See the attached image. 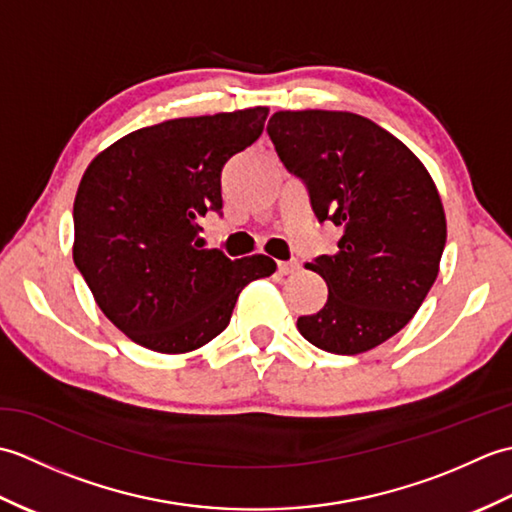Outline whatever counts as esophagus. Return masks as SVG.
<instances>
[{
  "label": "esophagus",
  "mask_w": 512,
  "mask_h": 512,
  "mask_svg": "<svg viewBox=\"0 0 512 512\" xmlns=\"http://www.w3.org/2000/svg\"><path fill=\"white\" fill-rule=\"evenodd\" d=\"M299 262L297 259H290V262H279V273L281 275H295L299 273Z\"/></svg>",
  "instance_id": "1"
}]
</instances>
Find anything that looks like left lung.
I'll return each instance as SVG.
<instances>
[{
	"mask_svg": "<svg viewBox=\"0 0 512 512\" xmlns=\"http://www.w3.org/2000/svg\"><path fill=\"white\" fill-rule=\"evenodd\" d=\"M268 136L303 178L319 220L343 228L339 250L306 268L328 284L301 336L332 354H363L411 321L438 277L447 217L436 182L413 151L365 116L275 112Z\"/></svg>",
	"mask_w": 512,
	"mask_h": 512,
	"instance_id": "8db88e82",
	"label": "left lung"
}]
</instances>
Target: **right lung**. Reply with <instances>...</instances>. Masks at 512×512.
I'll list each match as a JSON object with an SVG mask.
<instances>
[{"label": "right lung", "instance_id": "1", "mask_svg": "<svg viewBox=\"0 0 512 512\" xmlns=\"http://www.w3.org/2000/svg\"><path fill=\"white\" fill-rule=\"evenodd\" d=\"M268 107L136 129L85 169L72 257L96 306L134 343L187 354L220 334L250 281L275 259L204 248L200 217L222 209L224 162L262 136Z\"/></svg>", "mask_w": 512, "mask_h": 512}]
</instances>
